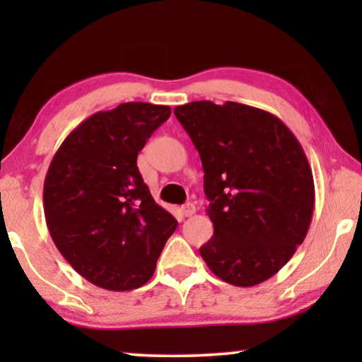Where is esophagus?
I'll return each mask as SVG.
<instances>
[{
  "label": "esophagus",
  "instance_id": "34e87169",
  "mask_svg": "<svg viewBox=\"0 0 362 362\" xmlns=\"http://www.w3.org/2000/svg\"><path fill=\"white\" fill-rule=\"evenodd\" d=\"M180 211H182V215H185V216H192L197 211V209H195V205L194 204H185L184 206H182L180 209Z\"/></svg>",
  "mask_w": 362,
  "mask_h": 362
}]
</instances>
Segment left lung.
Masks as SVG:
<instances>
[{
	"label": "left lung",
	"instance_id": "obj_1",
	"mask_svg": "<svg viewBox=\"0 0 362 362\" xmlns=\"http://www.w3.org/2000/svg\"><path fill=\"white\" fill-rule=\"evenodd\" d=\"M200 153L214 237L206 267L235 286L276 274L303 243L315 209L306 153L290 129L263 109L195 100L173 110Z\"/></svg>",
	"mask_w": 362,
	"mask_h": 362
}]
</instances>
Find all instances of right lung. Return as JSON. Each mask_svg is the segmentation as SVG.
I'll return each mask as SVG.
<instances>
[{"instance_id": "1", "label": "right lung", "mask_w": 362, "mask_h": 362, "mask_svg": "<svg viewBox=\"0 0 362 362\" xmlns=\"http://www.w3.org/2000/svg\"><path fill=\"white\" fill-rule=\"evenodd\" d=\"M168 117V105L148 103L100 110L64 139L47 168L42 199L52 242L104 290L146 285L178 225L137 168V153Z\"/></svg>"}]
</instances>
